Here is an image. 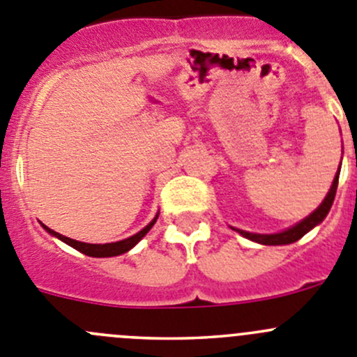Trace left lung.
Instances as JSON below:
<instances>
[{"label": "left lung", "mask_w": 357, "mask_h": 357, "mask_svg": "<svg viewBox=\"0 0 357 357\" xmlns=\"http://www.w3.org/2000/svg\"><path fill=\"white\" fill-rule=\"evenodd\" d=\"M338 178H340V171L336 172L335 179H333L331 188H329L328 195H326L324 201L321 202V206H319L314 213H310L306 218H303L299 224H296L294 227L287 229V231L276 232V234H254V232L239 231V229H234V227L232 229H234V231H238L241 236H245L246 239H250V241L261 243V245H291V243L301 239L306 232L312 231L315 225H319L322 220L326 218V215H328L329 209H331L333 201H335L336 188H338Z\"/></svg>", "instance_id": "obj_1"}]
</instances>
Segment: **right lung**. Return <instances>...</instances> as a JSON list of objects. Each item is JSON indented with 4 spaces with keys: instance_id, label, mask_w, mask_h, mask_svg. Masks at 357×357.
I'll list each match as a JSON object with an SVG mask.
<instances>
[{
    "instance_id": "right-lung-1",
    "label": "right lung",
    "mask_w": 357,
    "mask_h": 357,
    "mask_svg": "<svg viewBox=\"0 0 357 357\" xmlns=\"http://www.w3.org/2000/svg\"><path fill=\"white\" fill-rule=\"evenodd\" d=\"M156 218H158V213H156L155 218H153L151 222H149V224L146 225L144 229H142V231H139L137 234L130 236V238L123 239V241L105 243V245H91V243L75 241V239H70V238H66V236L59 234V232L52 231V229H49L47 225H43V224H42V227L45 229V231H47L49 234H51V236H54V238L61 239L63 243H66V245H70V246H72V248L79 250V252H81V254L89 255V257H114V255H121V254H125V252H128V250H132L133 246L137 245V243L141 241V239L144 238L146 234H148L149 229H151L153 225H155Z\"/></svg>"
}]
</instances>
